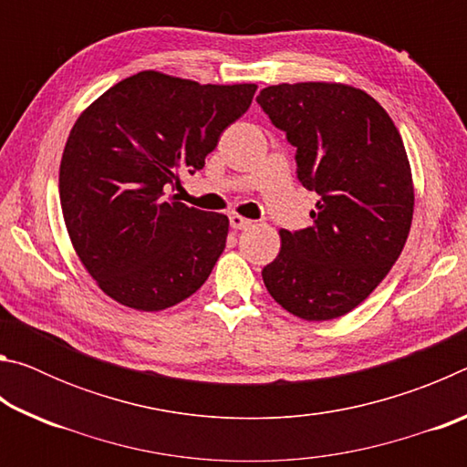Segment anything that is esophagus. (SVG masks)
<instances>
[{"label": "esophagus", "instance_id": "esophagus-1", "mask_svg": "<svg viewBox=\"0 0 467 467\" xmlns=\"http://www.w3.org/2000/svg\"><path fill=\"white\" fill-rule=\"evenodd\" d=\"M253 224V220L244 218L241 214H231V226L236 228V231H244V228H249Z\"/></svg>", "mask_w": 467, "mask_h": 467}]
</instances>
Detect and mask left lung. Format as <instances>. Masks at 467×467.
Here are the masks:
<instances>
[{"label":"left lung","instance_id":"left-lung-1","mask_svg":"<svg viewBox=\"0 0 467 467\" xmlns=\"http://www.w3.org/2000/svg\"><path fill=\"white\" fill-rule=\"evenodd\" d=\"M257 102L296 148L300 183L319 193L311 226L280 231L264 284L300 319H337L381 284L406 244L414 183L404 141L387 110L348 84L267 86Z\"/></svg>","mask_w":467,"mask_h":467}]
</instances>
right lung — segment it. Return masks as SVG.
I'll return each instance as SVG.
<instances>
[{
	"label": "right lung",
	"instance_id": "right-lung-1",
	"mask_svg": "<svg viewBox=\"0 0 467 467\" xmlns=\"http://www.w3.org/2000/svg\"><path fill=\"white\" fill-rule=\"evenodd\" d=\"M255 84H200L154 69L100 94L78 117L59 164L74 249L99 288L136 311L192 296L223 255L228 218L177 202L179 171H202Z\"/></svg>",
	"mask_w": 467,
	"mask_h": 467
}]
</instances>
